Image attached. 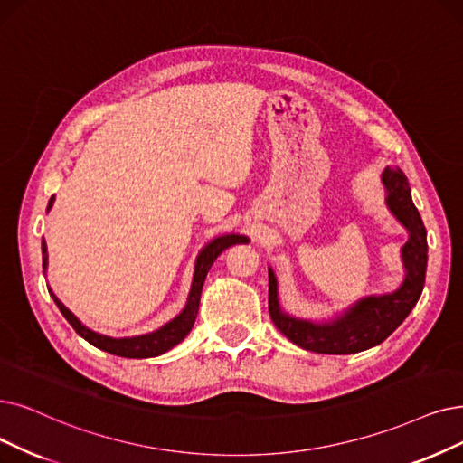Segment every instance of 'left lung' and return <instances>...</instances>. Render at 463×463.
<instances>
[{"label": "left lung", "instance_id": "8db88e82", "mask_svg": "<svg viewBox=\"0 0 463 463\" xmlns=\"http://www.w3.org/2000/svg\"><path fill=\"white\" fill-rule=\"evenodd\" d=\"M382 178L387 188V205L411 233V239L402 247V262L406 268L404 283L392 294L368 296L349 307L336 321L317 325L285 316L277 302V281L269 269L271 321L292 344L302 349L328 355H347L374 347L406 319L420 298L425 283V268H428V233L412 203L404 173L387 167Z\"/></svg>", "mask_w": 463, "mask_h": 463}]
</instances>
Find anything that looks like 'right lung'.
Masks as SVG:
<instances>
[{"label":"right lung","mask_w":463,"mask_h":463,"mask_svg":"<svg viewBox=\"0 0 463 463\" xmlns=\"http://www.w3.org/2000/svg\"><path fill=\"white\" fill-rule=\"evenodd\" d=\"M54 197L49 199L47 211L51 209ZM237 243H249V239L243 235H222L216 237L214 241H211L205 249L201 250L195 262V273H194V283L190 290V298L186 307L180 313L178 317H175L171 323L161 326L159 330L152 332V335H144V336H135V338H108L102 335H97V332L89 330L85 325L80 323V319L73 316V313L54 296L51 290V296L54 304L59 306L61 313L66 317V321L71 325V328L78 332V335L87 340L90 345H95L102 351H108V354L118 355V357H127V359H146V357H157L165 351H169L176 344H180L184 338L190 335V330L195 323V316L199 309V298H201V290L203 283H205V277L214 264L216 258L222 254V250H226L232 245ZM42 252H43V268L47 266V245L45 241L42 243Z\"/></svg>","instance_id":"right-lung-1"}]
</instances>
